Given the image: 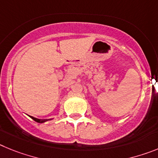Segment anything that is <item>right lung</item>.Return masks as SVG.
I'll use <instances>...</instances> for the list:
<instances>
[{"label":"right lung","mask_w":158,"mask_h":158,"mask_svg":"<svg viewBox=\"0 0 158 158\" xmlns=\"http://www.w3.org/2000/svg\"><path fill=\"white\" fill-rule=\"evenodd\" d=\"M31 118L33 120L35 121V122L40 123H44V122H46V121H47V119H39V118H34V117H32V116H31Z\"/></svg>","instance_id":"1"}]
</instances>
